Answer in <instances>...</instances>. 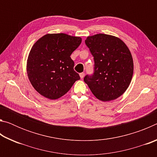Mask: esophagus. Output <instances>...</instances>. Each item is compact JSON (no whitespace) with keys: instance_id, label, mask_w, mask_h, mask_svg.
<instances>
[{"instance_id":"34e87169","label":"esophagus","mask_w":157,"mask_h":157,"mask_svg":"<svg viewBox=\"0 0 157 157\" xmlns=\"http://www.w3.org/2000/svg\"><path fill=\"white\" fill-rule=\"evenodd\" d=\"M79 76H80V78L82 79L84 77V73H79Z\"/></svg>"}]
</instances>
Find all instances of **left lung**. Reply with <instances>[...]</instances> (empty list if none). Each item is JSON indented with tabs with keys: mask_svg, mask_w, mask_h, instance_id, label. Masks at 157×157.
<instances>
[{
	"mask_svg": "<svg viewBox=\"0 0 157 157\" xmlns=\"http://www.w3.org/2000/svg\"><path fill=\"white\" fill-rule=\"evenodd\" d=\"M85 44L94 57V73L84 81L92 94L103 102L123 95L131 82L134 63L126 44L118 37L105 34L89 36Z\"/></svg>",
	"mask_w": 157,
	"mask_h": 157,
	"instance_id": "left-lung-1",
	"label": "left lung"
}]
</instances>
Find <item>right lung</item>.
I'll list each match as a JSON object with an SVG mask.
<instances>
[{"mask_svg": "<svg viewBox=\"0 0 157 157\" xmlns=\"http://www.w3.org/2000/svg\"><path fill=\"white\" fill-rule=\"evenodd\" d=\"M81 42L79 36L47 34L33 45L27 60V73L39 94L50 100L58 99L80 79L74 71L71 55Z\"/></svg>", "mask_w": 157, "mask_h": 157, "instance_id": "obj_1", "label": "right lung"}]
</instances>
